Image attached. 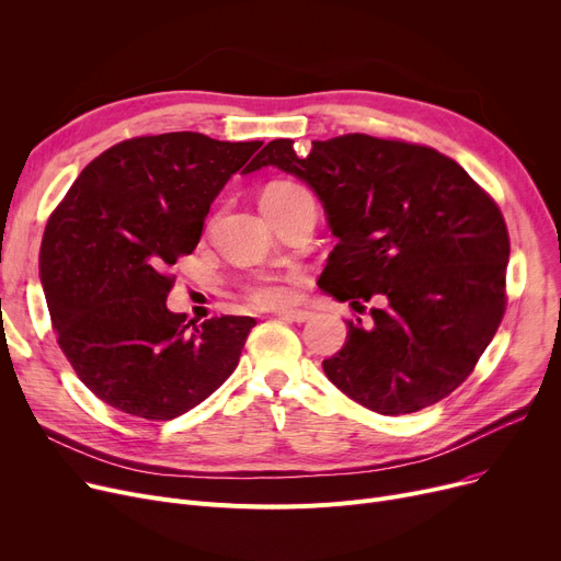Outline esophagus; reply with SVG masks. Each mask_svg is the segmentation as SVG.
<instances>
[{
  "label": "esophagus",
  "instance_id": "1",
  "mask_svg": "<svg viewBox=\"0 0 561 561\" xmlns=\"http://www.w3.org/2000/svg\"><path fill=\"white\" fill-rule=\"evenodd\" d=\"M282 320H290V322H307L311 318V311L305 309H286L277 313Z\"/></svg>",
  "mask_w": 561,
  "mask_h": 561
}]
</instances>
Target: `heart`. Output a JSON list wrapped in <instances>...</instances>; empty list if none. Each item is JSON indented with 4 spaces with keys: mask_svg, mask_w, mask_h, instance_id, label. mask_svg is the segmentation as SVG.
I'll return each instance as SVG.
<instances>
[{
    "mask_svg": "<svg viewBox=\"0 0 561 561\" xmlns=\"http://www.w3.org/2000/svg\"><path fill=\"white\" fill-rule=\"evenodd\" d=\"M309 195V191L296 182H275L263 191L261 202H293ZM248 298L259 307H282L290 300V288L279 279H259L248 286Z\"/></svg>",
    "mask_w": 561,
    "mask_h": 561,
    "instance_id": "heart-1",
    "label": "heart"
}]
</instances>
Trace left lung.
Wrapping results in <instances>:
<instances>
[{"mask_svg":"<svg viewBox=\"0 0 561 561\" xmlns=\"http://www.w3.org/2000/svg\"><path fill=\"white\" fill-rule=\"evenodd\" d=\"M275 165L322 202L339 239L318 286L364 311L322 362L332 385L385 416L450 396L473 373L505 313L510 233L497 204L432 147L343 134L271 140L243 170Z\"/></svg>","mask_w":561,"mask_h":561,"instance_id":"8db88e82","label":"left lung"}]
</instances>
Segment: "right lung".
<instances>
[{
	"label": "right lung",
	"mask_w": 561,
	"mask_h": 561,
	"mask_svg": "<svg viewBox=\"0 0 561 561\" xmlns=\"http://www.w3.org/2000/svg\"><path fill=\"white\" fill-rule=\"evenodd\" d=\"M263 142L172 131L88 163L49 216L41 282L64 355L106 404L172 421L239 366L256 320L172 313L170 265L191 254L211 202Z\"/></svg>",
	"instance_id": "obj_1"
}]
</instances>
